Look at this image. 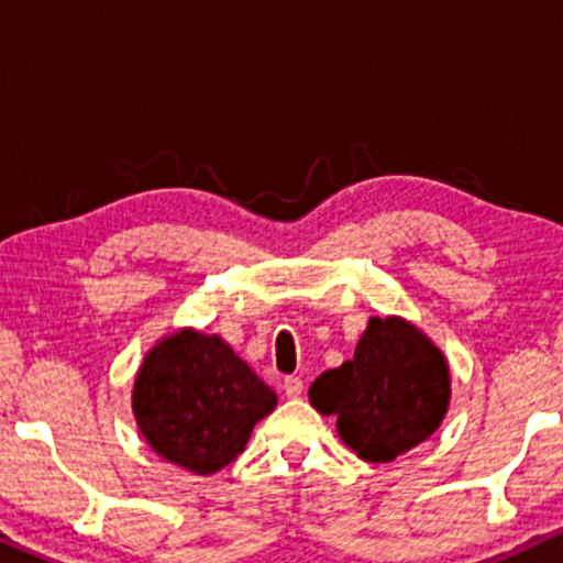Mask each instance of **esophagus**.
Returning a JSON list of instances; mask_svg holds the SVG:
<instances>
[{"instance_id":"esophagus-1","label":"esophagus","mask_w":563,"mask_h":563,"mask_svg":"<svg viewBox=\"0 0 563 563\" xmlns=\"http://www.w3.org/2000/svg\"><path fill=\"white\" fill-rule=\"evenodd\" d=\"M284 395L287 397H299L302 395V389H305V384H302V379H299V376H284Z\"/></svg>"}]
</instances>
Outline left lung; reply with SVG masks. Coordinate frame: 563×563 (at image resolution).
Instances as JSON below:
<instances>
[{
	"mask_svg": "<svg viewBox=\"0 0 563 563\" xmlns=\"http://www.w3.org/2000/svg\"><path fill=\"white\" fill-rule=\"evenodd\" d=\"M451 397L443 353L399 318H372L351 361L320 374L310 402L338 415V433L364 461L384 464L441 426Z\"/></svg>",
	"mask_w": 563,
	"mask_h": 563,
	"instance_id": "8db88e82",
	"label": "left lung"
}]
</instances>
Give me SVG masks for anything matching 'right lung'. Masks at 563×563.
I'll use <instances>...</instances> for the list:
<instances>
[{
    "mask_svg": "<svg viewBox=\"0 0 563 563\" xmlns=\"http://www.w3.org/2000/svg\"><path fill=\"white\" fill-rule=\"evenodd\" d=\"M276 395L218 335L181 330L145 356L133 410L145 441L195 474H214L245 449Z\"/></svg>",
    "mask_w": 563,
    "mask_h": 563,
    "instance_id": "1",
    "label": "right lung"
}]
</instances>
